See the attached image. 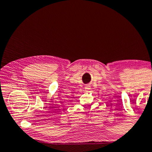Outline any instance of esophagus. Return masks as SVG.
Listing matches in <instances>:
<instances>
[{"label": "esophagus", "instance_id": "obj_1", "mask_svg": "<svg viewBox=\"0 0 152 152\" xmlns=\"http://www.w3.org/2000/svg\"><path fill=\"white\" fill-rule=\"evenodd\" d=\"M85 90H86V91H88V90H89V89H91V88H90V86H89V85H87V86H85Z\"/></svg>", "mask_w": 152, "mask_h": 152}]
</instances>
